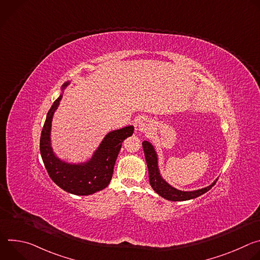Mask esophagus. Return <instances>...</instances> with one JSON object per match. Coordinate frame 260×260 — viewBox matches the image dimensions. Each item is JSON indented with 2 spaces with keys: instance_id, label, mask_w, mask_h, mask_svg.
<instances>
[{
  "instance_id": "1",
  "label": "esophagus",
  "mask_w": 260,
  "mask_h": 260,
  "mask_svg": "<svg viewBox=\"0 0 260 260\" xmlns=\"http://www.w3.org/2000/svg\"><path fill=\"white\" fill-rule=\"evenodd\" d=\"M153 126H154V121L151 118H148V117H142L138 122V128L143 133L150 132L153 128Z\"/></svg>"
}]
</instances>
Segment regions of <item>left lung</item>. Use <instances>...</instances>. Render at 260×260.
Returning <instances> with one entry per match:
<instances>
[{
	"label": "left lung",
	"instance_id": "8db88e82",
	"mask_svg": "<svg viewBox=\"0 0 260 260\" xmlns=\"http://www.w3.org/2000/svg\"><path fill=\"white\" fill-rule=\"evenodd\" d=\"M143 150L145 154V159L148 167V172H149V182L153 190L159 194L161 198L172 201V202H182V201H188L196 199L205 192L209 191L217 181V179L210 184L209 186H206L204 188H200L197 190H180L175 188L174 186L167 182L159 171L158 167V155L155 150L154 146L149 141H143Z\"/></svg>",
	"mask_w": 260,
	"mask_h": 260
}]
</instances>
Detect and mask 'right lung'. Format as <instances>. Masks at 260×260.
<instances>
[{"instance_id":"add662e5","label":"right lung","mask_w":260,"mask_h":260,"mask_svg":"<svg viewBox=\"0 0 260 260\" xmlns=\"http://www.w3.org/2000/svg\"><path fill=\"white\" fill-rule=\"evenodd\" d=\"M71 83L62 84L61 93L48 111L40 139V152L52 181L64 191L76 196H89L106 188L113 175V169L123 140L134 133V125L109 132L91 157L82 162L61 159L51 146V126L54 112L59 106L63 90Z\"/></svg>"}]
</instances>
